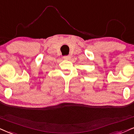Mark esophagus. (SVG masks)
<instances>
[{"mask_svg": "<svg viewBox=\"0 0 134 134\" xmlns=\"http://www.w3.org/2000/svg\"><path fill=\"white\" fill-rule=\"evenodd\" d=\"M63 59H66V60H69V59H71V57L70 55H67V56H64L63 57Z\"/></svg>", "mask_w": 134, "mask_h": 134, "instance_id": "34e87169", "label": "esophagus"}]
</instances>
